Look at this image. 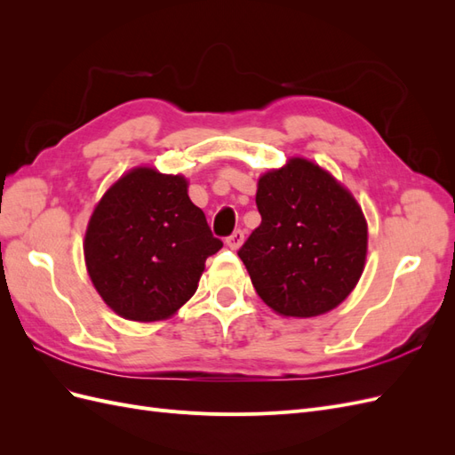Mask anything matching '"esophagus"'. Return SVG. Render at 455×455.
Returning <instances> with one entry per match:
<instances>
[{
	"instance_id": "esophagus-1",
	"label": "esophagus",
	"mask_w": 455,
	"mask_h": 455,
	"mask_svg": "<svg viewBox=\"0 0 455 455\" xmlns=\"http://www.w3.org/2000/svg\"><path fill=\"white\" fill-rule=\"evenodd\" d=\"M243 241H244V231H243V229H235V231H233L231 235L226 239L228 246H229V249H233V251H237L239 246L243 244Z\"/></svg>"
}]
</instances>
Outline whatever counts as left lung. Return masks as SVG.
I'll return each mask as SVG.
<instances>
[{
	"label": "left lung",
	"mask_w": 455,
	"mask_h": 455,
	"mask_svg": "<svg viewBox=\"0 0 455 455\" xmlns=\"http://www.w3.org/2000/svg\"><path fill=\"white\" fill-rule=\"evenodd\" d=\"M261 224L239 249L258 296L284 316H316L359 283L368 229L361 206L307 159L259 178Z\"/></svg>",
	"instance_id": "1"
}]
</instances>
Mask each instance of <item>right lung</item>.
Wrapping results in <instances>:
<instances>
[{
    "instance_id": "right-lung-1",
    "label": "right lung",
    "mask_w": 455,
    "mask_h": 455,
    "mask_svg": "<svg viewBox=\"0 0 455 455\" xmlns=\"http://www.w3.org/2000/svg\"><path fill=\"white\" fill-rule=\"evenodd\" d=\"M222 249L182 176L134 169L109 188L85 233L89 277L129 321L171 316L196 294L209 256Z\"/></svg>"
}]
</instances>
